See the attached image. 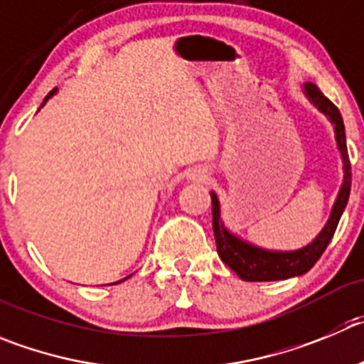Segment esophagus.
<instances>
[{
	"mask_svg": "<svg viewBox=\"0 0 364 364\" xmlns=\"http://www.w3.org/2000/svg\"><path fill=\"white\" fill-rule=\"evenodd\" d=\"M206 178H208L206 168H193V171L190 172V179H193V181H205Z\"/></svg>",
	"mask_w": 364,
	"mask_h": 364,
	"instance_id": "1",
	"label": "esophagus"
}]
</instances>
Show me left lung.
Masks as SVG:
<instances>
[{"label": "left lung", "instance_id": "left-lung-1", "mask_svg": "<svg viewBox=\"0 0 364 364\" xmlns=\"http://www.w3.org/2000/svg\"><path fill=\"white\" fill-rule=\"evenodd\" d=\"M305 95L311 98L312 104L320 111H323L334 124L336 141L341 151L343 158V185L338 193V199L332 208L331 219H328L327 226L321 230V233L316 237V240L309 246L301 247L298 251H267L262 247L251 246L244 240L237 239L235 235L228 232L223 226L219 213V199L215 193L212 192V226L213 235H215L217 253H219L220 260L228 267H232L242 280L246 282H271V280H285L291 277H300V274L307 273L312 266H314L323 251L327 250L328 242L334 237L338 223L341 219L345 206L348 203V196H350V185H352V172H350V158H348V151H346V136H345V124L339 109L321 93L314 84H305Z\"/></svg>", "mask_w": 364, "mask_h": 364}]
</instances>
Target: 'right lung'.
Here are the masks:
<instances>
[{
  "mask_svg": "<svg viewBox=\"0 0 364 364\" xmlns=\"http://www.w3.org/2000/svg\"><path fill=\"white\" fill-rule=\"evenodd\" d=\"M53 93H55V90H53V91H50V95H48V97H46V98H44V102L48 100V98H50V97H52V95H53ZM44 102H43V104H44ZM124 280H125V278H124ZM124 280H120V282H124ZM120 282H114V284H120Z\"/></svg>",
  "mask_w": 364,
  "mask_h": 364,
  "instance_id": "obj_1",
  "label": "right lung"
}]
</instances>
